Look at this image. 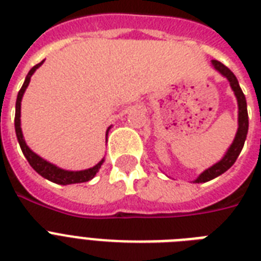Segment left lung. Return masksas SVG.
I'll use <instances>...</instances> for the list:
<instances>
[{
	"label": "left lung",
	"mask_w": 261,
	"mask_h": 261,
	"mask_svg": "<svg viewBox=\"0 0 261 261\" xmlns=\"http://www.w3.org/2000/svg\"><path fill=\"white\" fill-rule=\"evenodd\" d=\"M211 63H213L215 70H218L223 77H226L229 80L231 89H233L236 97H237V102H239V130H237L234 141L230 145V147L227 149L226 154L223 155L222 160L218 161L217 164H214L208 169H206L203 173H200V176L195 180V182L210 181L213 178L218 177L219 174H222L223 172H226L236 163V160H237V157H239L241 150H243L244 143H245V139H247L248 126H249V122H248L247 100H245V96H244L243 90L240 88L239 81L236 79V75L233 74V71L229 67L225 66L219 61H215L214 59V61H211Z\"/></svg>",
	"instance_id": "1"
}]
</instances>
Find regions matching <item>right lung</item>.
<instances>
[{"mask_svg":"<svg viewBox=\"0 0 261 261\" xmlns=\"http://www.w3.org/2000/svg\"><path fill=\"white\" fill-rule=\"evenodd\" d=\"M44 61H42L38 65H35L25 77V81L22 84L21 89L18 90L17 100H16V116H14V128H16V135H17V141L20 143V147H21L22 154L25 155L27 161L30 163V165L34 168L35 171L38 172L40 176H43L47 180H50L53 182H57V184H62V186H67V184H75V182H85L89 181L96 176V173L98 172V169L101 168L102 163H104V159L94 165L93 168H89V169H85V171H65V169H61V168L55 167L54 164L48 163L46 160H43L42 157H39L38 154H35L34 151L31 150L30 147L27 146L25 141H24V137H22L21 127H20V110H21V98L22 94L25 92L27 87L31 81V77L35 73V70L38 69ZM110 130V128H108ZM108 130H107V135H108Z\"/></svg>","mask_w":261,"mask_h":261,"instance_id":"obj_1","label":"right lung"}]
</instances>
